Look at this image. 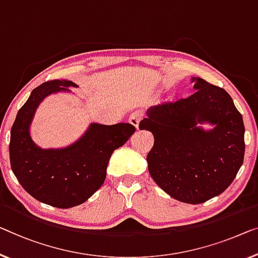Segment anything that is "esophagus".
Segmentation results:
<instances>
[{
  "instance_id": "obj_1",
  "label": "esophagus",
  "mask_w": 258,
  "mask_h": 258,
  "mask_svg": "<svg viewBox=\"0 0 258 258\" xmlns=\"http://www.w3.org/2000/svg\"><path fill=\"white\" fill-rule=\"evenodd\" d=\"M142 119V114L139 112H133L128 118V122L132 124L137 130H139V124Z\"/></svg>"
}]
</instances>
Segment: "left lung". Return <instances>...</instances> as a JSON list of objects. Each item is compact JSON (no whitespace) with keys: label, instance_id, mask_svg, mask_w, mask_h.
<instances>
[{"label":"left lung","instance_id":"left-lung-1","mask_svg":"<svg viewBox=\"0 0 258 258\" xmlns=\"http://www.w3.org/2000/svg\"><path fill=\"white\" fill-rule=\"evenodd\" d=\"M186 98L152 106L140 130L153 133L147 155L152 178L176 201L202 204L222 194L244 157V125L229 94L192 78ZM210 123L211 130L199 125Z\"/></svg>","mask_w":258,"mask_h":258}]
</instances>
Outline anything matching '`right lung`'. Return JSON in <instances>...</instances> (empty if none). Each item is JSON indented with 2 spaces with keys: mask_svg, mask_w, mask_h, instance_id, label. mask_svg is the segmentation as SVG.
<instances>
[{
  "mask_svg": "<svg viewBox=\"0 0 258 258\" xmlns=\"http://www.w3.org/2000/svg\"><path fill=\"white\" fill-rule=\"evenodd\" d=\"M69 87L79 86L72 81L53 80L33 89L18 110L9 144L11 169L19 184L37 201L59 209L87 202L104 183L112 153L136 132L127 122H92L79 140L67 147L40 148L30 134L37 107L49 95L71 92Z\"/></svg>",
  "mask_w": 258,
  "mask_h": 258,
  "instance_id": "obj_1",
  "label": "right lung"
}]
</instances>
